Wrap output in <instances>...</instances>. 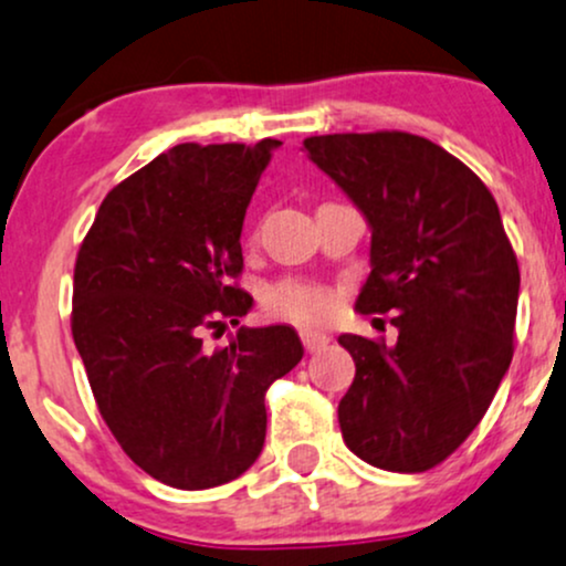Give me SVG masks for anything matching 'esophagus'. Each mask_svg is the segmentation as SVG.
Listing matches in <instances>:
<instances>
[{
	"instance_id": "obj_1",
	"label": "esophagus",
	"mask_w": 566,
	"mask_h": 566,
	"mask_svg": "<svg viewBox=\"0 0 566 566\" xmlns=\"http://www.w3.org/2000/svg\"><path fill=\"white\" fill-rule=\"evenodd\" d=\"M301 340L305 350H322L329 343V335L322 329H301Z\"/></svg>"
}]
</instances>
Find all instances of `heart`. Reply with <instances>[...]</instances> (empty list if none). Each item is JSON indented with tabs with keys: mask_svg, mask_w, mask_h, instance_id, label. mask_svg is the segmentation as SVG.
Masks as SVG:
<instances>
[{
	"mask_svg": "<svg viewBox=\"0 0 566 566\" xmlns=\"http://www.w3.org/2000/svg\"><path fill=\"white\" fill-rule=\"evenodd\" d=\"M263 305L271 316L292 324H319L335 314L333 290L311 282H279L263 295Z\"/></svg>",
	"mask_w": 566,
	"mask_h": 566,
	"instance_id": "heart-1",
	"label": "heart"
}]
</instances>
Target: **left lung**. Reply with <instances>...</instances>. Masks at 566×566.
Instances as JSON below:
<instances>
[{"mask_svg":"<svg viewBox=\"0 0 566 566\" xmlns=\"http://www.w3.org/2000/svg\"><path fill=\"white\" fill-rule=\"evenodd\" d=\"M373 231L359 314H394V346L337 343L356 375L337 405L343 441L375 469L418 473L469 439L513 356L518 263L497 201L469 167L409 133L303 140Z\"/></svg>","mask_w":566,"mask_h":566,"instance_id":"8db88e82","label":"left lung"}]
</instances>
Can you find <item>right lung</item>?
<instances>
[{
    "label": "right lung",
    "instance_id": "right-lung-1",
    "mask_svg": "<svg viewBox=\"0 0 566 566\" xmlns=\"http://www.w3.org/2000/svg\"><path fill=\"white\" fill-rule=\"evenodd\" d=\"M279 140L180 143L108 191L74 269L71 333L97 409L148 476L210 490L242 476L265 441V391L303 359L287 324L242 327L252 297L242 226Z\"/></svg>",
    "mask_w": 566,
    "mask_h": 566
}]
</instances>
